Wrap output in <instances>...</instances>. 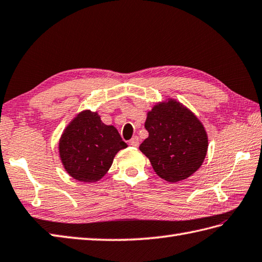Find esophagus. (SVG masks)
Masks as SVG:
<instances>
[{
    "mask_svg": "<svg viewBox=\"0 0 262 262\" xmlns=\"http://www.w3.org/2000/svg\"><path fill=\"white\" fill-rule=\"evenodd\" d=\"M129 144L133 145V146H135V147H137L138 145H140V140H138V137L137 136L133 137L132 140L129 141Z\"/></svg>",
    "mask_w": 262,
    "mask_h": 262,
    "instance_id": "obj_1",
    "label": "esophagus"
}]
</instances>
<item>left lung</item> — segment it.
I'll return each mask as SVG.
<instances>
[{"instance_id":"left-lung-1","label":"left lung","mask_w":262,"mask_h":262,"mask_svg":"<svg viewBox=\"0 0 262 262\" xmlns=\"http://www.w3.org/2000/svg\"><path fill=\"white\" fill-rule=\"evenodd\" d=\"M148 137L140 150L148 158L158 176L176 183L201 167L208 150L204 127L193 112L177 101L159 103L147 114Z\"/></svg>"}]
</instances>
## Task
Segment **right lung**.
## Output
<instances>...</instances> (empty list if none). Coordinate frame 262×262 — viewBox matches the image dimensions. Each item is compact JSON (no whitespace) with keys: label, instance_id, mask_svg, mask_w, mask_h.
Segmentation results:
<instances>
[{"label":"right lung","instance_id":"obj_1","mask_svg":"<svg viewBox=\"0 0 262 262\" xmlns=\"http://www.w3.org/2000/svg\"><path fill=\"white\" fill-rule=\"evenodd\" d=\"M127 147L114 126H106L96 112L83 111L66 128L59 150L63 167L80 182H96L112 165L118 151Z\"/></svg>","mask_w":262,"mask_h":262}]
</instances>
